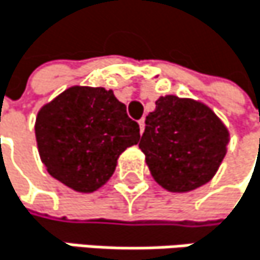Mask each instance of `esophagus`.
<instances>
[{
  "label": "esophagus",
  "instance_id": "obj_1",
  "mask_svg": "<svg viewBox=\"0 0 260 260\" xmlns=\"http://www.w3.org/2000/svg\"><path fill=\"white\" fill-rule=\"evenodd\" d=\"M139 126H140V133L143 134V131H145V118L139 120Z\"/></svg>",
  "mask_w": 260,
  "mask_h": 260
}]
</instances>
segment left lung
Returning <instances> with one entry per match:
<instances>
[{"mask_svg": "<svg viewBox=\"0 0 260 260\" xmlns=\"http://www.w3.org/2000/svg\"><path fill=\"white\" fill-rule=\"evenodd\" d=\"M139 143L154 180L171 192L208 183L226 154L230 133L202 102L165 95L145 120Z\"/></svg>", "mask_w": 260, "mask_h": 260, "instance_id": "obj_1", "label": "left lung"}]
</instances>
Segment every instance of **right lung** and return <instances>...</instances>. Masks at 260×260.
I'll use <instances>...</instances> for the list:
<instances>
[{"mask_svg":"<svg viewBox=\"0 0 260 260\" xmlns=\"http://www.w3.org/2000/svg\"><path fill=\"white\" fill-rule=\"evenodd\" d=\"M35 137L53 179L94 192L112 177L120 154L139 143L140 127L111 89L72 86L38 111Z\"/></svg>","mask_w":260,"mask_h":260,"instance_id":"right-lung-1","label":"right lung"}]
</instances>
